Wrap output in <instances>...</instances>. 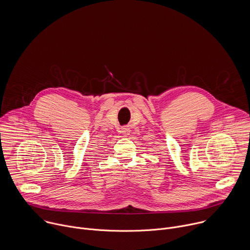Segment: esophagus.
Segmentation results:
<instances>
[{
  "instance_id": "esophagus-1",
  "label": "esophagus",
  "mask_w": 250,
  "mask_h": 250,
  "mask_svg": "<svg viewBox=\"0 0 250 250\" xmlns=\"http://www.w3.org/2000/svg\"><path fill=\"white\" fill-rule=\"evenodd\" d=\"M121 133L124 135V136H128L129 133H130V128L128 126H123L121 128Z\"/></svg>"
}]
</instances>
